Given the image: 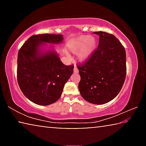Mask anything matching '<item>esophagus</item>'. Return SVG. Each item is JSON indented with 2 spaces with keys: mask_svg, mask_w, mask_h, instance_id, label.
Instances as JSON below:
<instances>
[{
  "mask_svg": "<svg viewBox=\"0 0 146 146\" xmlns=\"http://www.w3.org/2000/svg\"><path fill=\"white\" fill-rule=\"evenodd\" d=\"M73 71H74V73H78V68L76 67V66H75V67H74Z\"/></svg>",
  "mask_w": 146,
  "mask_h": 146,
  "instance_id": "esophagus-1",
  "label": "esophagus"
}]
</instances>
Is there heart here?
Returning <instances> with one entry per match:
<instances>
[{
    "mask_svg": "<svg viewBox=\"0 0 146 146\" xmlns=\"http://www.w3.org/2000/svg\"><path fill=\"white\" fill-rule=\"evenodd\" d=\"M95 38L90 35L78 36L71 44V50L73 53L77 54L79 60H86L90 57L96 48Z\"/></svg>",
    "mask_w": 146,
    "mask_h": 146,
    "instance_id": "1",
    "label": "heart"
}]
</instances>
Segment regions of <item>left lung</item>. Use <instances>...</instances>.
Instances as JSON below:
<instances>
[{
    "mask_svg": "<svg viewBox=\"0 0 146 146\" xmlns=\"http://www.w3.org/2000/svg\"><path fill=\"white\" fill-rule=\"evenodd\" d=\"M98 46L87 60L77 68L80 76L78 89L84 99L94 104L113 100L122 89L126 76L124 47L112 34L104 31Z\"/></svg>",
    "mask_w": 146,
    "mask_h": 146,
    "instance_id": "8db88e82",
    "label": "left lung"
}]
</instances>
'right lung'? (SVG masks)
Listing matches in <instances>:
<instances>
[{"label":"right lung","instance_id":"right-lung-1","mask_svg":"<svg viewBox=\"0 0 146 146\" xmlns=\"http://www.w3.org/2000/svg\"><path fill=\"white\" fill-rule=\"evenodd\" d=\"M62 41V35H34L19 49L17 81L24 95L36 104L47 106L56 102L73 72V65L66 66L53 51L43 53L40 50L44 43Z\"/></svg>","mask_w":146,"mask_h":146}]
</instances>
